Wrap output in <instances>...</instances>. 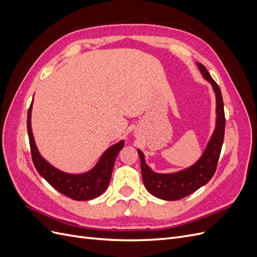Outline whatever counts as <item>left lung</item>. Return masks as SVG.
Instances as JSON below:
<instances>
[{"label":"left lung","mask_w":257,"mask_h":257,"mask_svg":"<svg viewBox=\"0 0 257 257\" xmlns=\"http://www.w3.org/2000/svg\"><path fill=\"white\" fill-rule=\"evenodd\" d=\"M201 76L211 84L215 95V126L210 136L204 152L193 165L175 173L162 174L152 170L147 164L144 152L138 149L141 158L142 176L145 188L153 196L163 200H178L197 191L207 184L215 173L220 158L225 131V114L223 98L219 85L210 76L206 67L196 62Z\"/></svg>","instance_id":"8db88e82"}]
</instances>
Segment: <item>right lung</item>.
Here are the masks:
<instances>
[{"label": "right lung", "mask_w": 257, "mask_h": 257, "mask_svg": "<svg viewBox=\"0 0 257 257\" xmlns=\"http://www.w3.org/2000/svg\"><path fill=\"white\" fill-rule=\"evenodd\" d=\"M33 100L28 112V134L34 166L52 188L74 200H90L103 194L110 182L116 155L124 147V141L110 146L100 155L96 164L81 174H68L58 169L45 160L37 149L31 125Z\"/></svg>", "instance_id": "1"}]
</instances>
